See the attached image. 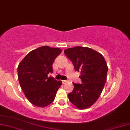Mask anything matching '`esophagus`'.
Here are the masks:
<instances>
[{
  "label": "esophagus",
  "instance_id": "34e87169",
  "mask_svg": "<svg viewBox=\"0 0 130 130\" xmlns=\"http://www.w3.org/2000/svg\"><path fill=\"white\" fill-rule=\"evenodd\" d=\"M67 82H68V81L67 80H62V83L63 84H66L67 83Z\"/></svg>",
  "mask_w": 130,
  "mask_h": 130
}]
</instances>
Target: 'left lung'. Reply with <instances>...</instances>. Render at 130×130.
Segmentation results:
<instances>
[{"label":"left lung","instance_id":"obj_1","mask_svg":"<svg viewBox=\"0 0 130 130\" xmlns=\"http://www.w3.org/2000/svg\"><path fill=\"white\" fill-rule=\"evenodd\" d=\"M64 53L80 71L82 84L73 83L74 89L68 94L70 102L79 109L87 108L97 100L106 82L108 71L102 54L92 48L77 46Z\"/></svg>","mask_w":130,"mask_h":130}]
</instances>
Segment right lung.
Listing matches in <instances>:
<instances>
[{"instance_id":"1","label":"right lung","mask_w":130,"mask_h":130,"mask_svg":"<svg viewBox=\"0 0 130 130\" xmlns=\"http://www.w3.org/2000/svg\"><path fill=\"white\" fill-rule=\"evenodd\" d=\"M59 48L40 47L25 56L18 66V79L24 95L31 104L44 107L54 100L61 81L48 77L53 72L52 65L61 53Z\"/></svg>"}]
</instances>
